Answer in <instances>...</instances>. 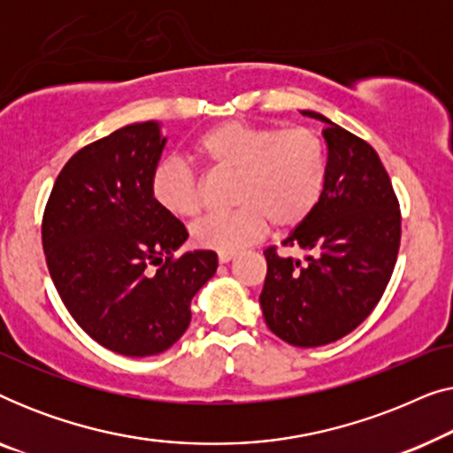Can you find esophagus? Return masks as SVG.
Returning <instances> with one entry per match:
<instances>
[{
  "instance_id": "1",
  "label": "esophagus",
  "mask_w": 453,
  "mask_h": 453,
  "mask_svg": "<svg viewBox=\"0 0 453 453\" xmlns=\"http://www.w3.org/2000/svg\"><path fill=\"white\" fill-rule=\"evenodd\" d=\"M231 259H234V253L231 251H219V262L220 264H228Z\"/></svg>"
}]
</instances>
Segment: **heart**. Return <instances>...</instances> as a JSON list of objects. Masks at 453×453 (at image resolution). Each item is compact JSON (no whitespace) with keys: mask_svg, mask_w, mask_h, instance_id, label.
Segmentation results:
<instances>
[{"mask_svg":"<svg viewBox=\"0 0 453 453\" xmlns=\"http://www.w3.org/2000/svg\"><path fill=\"white\" fill-rule=\"evenodd\" d=\"M194 152L212 171L237 175L231 196L237 208L203 216L191 228L194 243L203 250H243L264 237L270 222L276 231L299 226L324 196L327 150L311 127L222 121L196 140ZM150 191L175 216H196L202 208L200 177L177 158L154 166Z\"/></svg>","mask_w":453,"mask_h":453,"instance_id":"b5f03b06","label":"heart"}]
</instances>
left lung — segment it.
<instances>
[{
    "label": "left lung",
    "mask_w": 453,
    "mask_h": 453,
    "mask_svg": "<svg viewBox=\"0 0 453 453\" xmlns=\"http://www.w3.org/2000/svg\"><path fill=\"white\" fill-rule=\"evenodd\" d=\"M303 115L327 123L326 189L313 214L282 241L305 259L278 256L276 245L264 251L259 305L278 338L313 349L350 334L380 303L398 259L402 216L373 148L324 115Z\"/></svg>",
    "instance_id": "obj_1"
}]
</instances>
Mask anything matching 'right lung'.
Segmentation results:
<instances>
[{
	"mask_svg": "<svg viewBox=\"0 0 453 453\" xmlns=\"http://www.w3.org/2000/svg\"><path fill=\"white\" fill-rule=\"evenodd\" d=\"M158 123H132L80 148L55 179L42 250L76 324L104 349L150 357L191 321V299L214 276V251H175L183 222L160 208L150 177L165 148Z\"/></svg>",
	"mask_w": 453,
	"mask_h": 453,
	"instance_id": "right-lung-1",
	"label": "right lung"
}]
</instances>
